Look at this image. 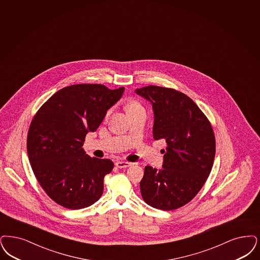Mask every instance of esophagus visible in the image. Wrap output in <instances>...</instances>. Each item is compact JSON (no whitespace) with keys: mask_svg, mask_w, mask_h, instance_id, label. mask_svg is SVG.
I'll return each instance as SVG.
<instances>
[{"mask_svg":"<svg viewBox=\"0 0 260 260\" xmlns=\"http://www.w3.org/2000/svg\"><path fill=\"white\" fill-rule=\"evenodd\" d=\"M132 162L128 161H116L115 166L118 168H125V167H132Z\"/></svg>","mask_w":260,"mask_h":260,"instance_id":"esophagus-1","label":"esophagus"}]
</instances>
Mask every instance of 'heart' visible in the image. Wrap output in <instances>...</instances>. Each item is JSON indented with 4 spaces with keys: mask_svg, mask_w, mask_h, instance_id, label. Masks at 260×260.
<instances>
[{
    "mask_svg": "<svg viewBox=\"0 0 260 260\" xmlns=\"http://www.w3.org/2000/svg\"><path fill=\"white\" fill-rule=\"evenodd\" d=\"M138 108H141V105L137 104L136 102H129L125 105V110H126L127 113L131 112V111H134L135 109H138Z\"/></svg>",
    "mask_w": 260,
    "mask_h": 260,
    "instance_id": "obj_1",
    "label": "heart"
}]
</instances>
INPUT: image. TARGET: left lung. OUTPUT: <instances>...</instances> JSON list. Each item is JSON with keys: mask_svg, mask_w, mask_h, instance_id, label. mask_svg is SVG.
Returning <instances> with one entry per match:
<instances>
[{"mask_svg": "<svg viewBox=\"0 0 260 260\" xmlns=\"http://www.w3.org/2000/svg\"><path fill=\"white\" fill-rule=\"evenodd\" d=\"M135 93L152 104L154 139L167 143L162 168L146 167L140 191L146 203L164 211L182 207L197 196L212 170L216 142L206 116L185 93L147 86Z\"/></svg>", "mask_w": 260, "mask_h": 260, "instance_id": "obj_1", "label": "left lung"}]
</instances>
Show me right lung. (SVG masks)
<instances>
[{"instance_id":"1","label":"right lung","mask_w":260,"mask_h":260,"mask_svg":"<svg viewBox=\"0 0 260 260\" xmlns=\"http://www.w3.org/2000/svg\"><path fill=\"white\" fill-rule=\"evenodd\" d=\"M124 91L101 84L69 86L54 93L34 117L27 138L31 169L48 197L62 207H89L102 197L104 176L114 164L91 157L82 146Z\"/></svg>"}]
</instances>
